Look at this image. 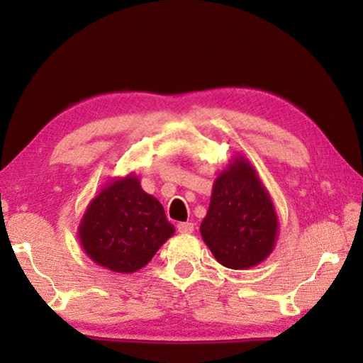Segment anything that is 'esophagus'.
Here are the masks:
<instances>
[{
    "instance_id": "esophagus-1",
    "label": "esophagus",
    "mask_w": 363,
    "mask_h": 363,
    "mask_svg": "<svg viewBox=\"0 0 363 363\" xmlns=\"http://www.w3.org/2000/svg\"><path fill=\"white\" fill-rule=\"evenodd\" d=\"M177 232L192 233L194 232V224L192 223H179V224H177Z\"/></svg>"
}]
</instances>
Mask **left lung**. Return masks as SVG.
<instances>
[{"label": "left lung", "instance_id": "obj_1", "mask_svg": "<svg viewBox=\"0 0 363 363\" xmlns=\"http://www.w3.org/2000/svg\"><path fill=\"white\" fill-rule=\"evenodd\" d=\"M200 233L219 264L250 269L267 259L279 235V216L253 164L232 157L213 184Z\"/></svg>", "mask_w": 363, "mask_h": 363}]
</instances>
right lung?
<instances>
[{"label": "right lung", "mask_w": 363, "mask_h": 363, "mask_svg": "<svg viewBox=\"0 0 363 363\" xmlns=\"http://www.w3.org/2000/svg\"><path fill=\"white\" fill-rule=\"evenodd\" d=\"M174 230L162 203L144 192L131 173L110 179L89 201L79 220L78 238L97 266L133 274L150 262Z\"/></svg>", "instance_id": "obj_1"}]
</instances>
